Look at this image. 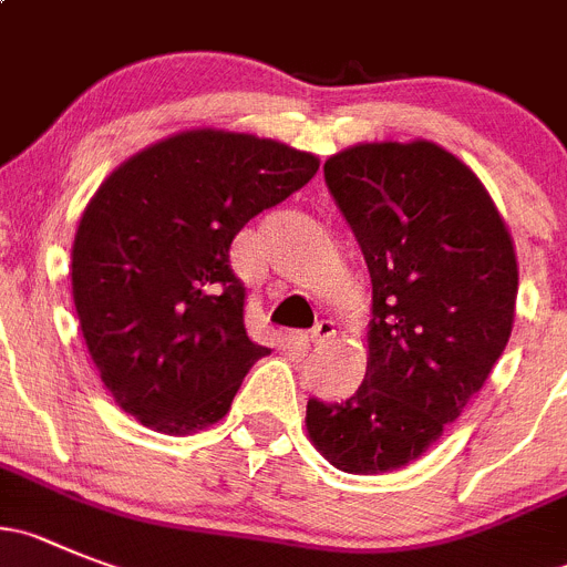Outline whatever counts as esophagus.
<instances>
[{
	"instance_id": "esophagus-1",
	"label": "esophagus",
	"mask_w": 567,
	"mask_h": 567,
	"mask_svg": "<svg viewBox=\"0 0 567 567\" xmlns=\"http://www.w3.org/2000/svg\"><path fill=\"white\" fill-rule=\"evenodd\" d=\"M332 338H336V324H332V321H319V324L313 327V330L308 332V341L313 343V347H321V343H327V341H332Z\"/></svg>"
}]
</instances>
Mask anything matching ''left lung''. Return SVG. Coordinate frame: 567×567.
<instances>
[{"label":"left lung","instance_id":"1","mask_svg":"<svg viewBox=\"0 0 567 567\" xmlns=\"http://www.w3.org/2000/svg\"><path fill=\"white\" fill-rule=\"evenodd\" d=\"M324 182L372 277L367 378L347 403L308 400V433L343 473L420 458L504 355L517 259L484 184L433 142L336 153Z\"/></svg>","mask_w":567,"mask_h":567}]
</instances>
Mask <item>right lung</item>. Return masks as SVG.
<instances>
[{
    "label": "right lung",
    "mask_w": 567,
    "mask_h": 567,
    "mask_svg": "<svg viewBox=\"0 0 567 567\" xmlns=\"http://www.w3.org/2000/svg\"><path fill=\"white\" fill-rule=\"evenodd\" d=\"M319 171L313 153L229 131H187L120 164L72 246L89 355L125 414L162 433L224 420L271 349L248 338L229 248Z\"/></svg>",
    "instance_id": "add662e5"
}]
</instances>
